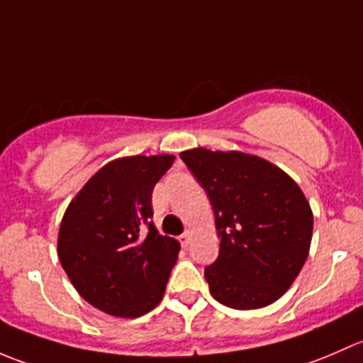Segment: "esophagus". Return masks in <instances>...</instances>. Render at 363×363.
Wrapping results in <instances>:
<instances>
[{
    "label": "esophagus",
    "instance_id": "34e87169",
    "mask_svg": "<svg viewBox=\"0 0 363 363\" xmlns=\"http://www.w3.org/2000/svg\"><path fill=\"white\" fill-rule=\"evenodd\" d=\"M190 239H192V234L190 233H183L180 236V245L183 246V248H186V246L190 245Z\"/></svg>",
    "mask_w": 363,
    "mask_h": 363
}]
</instances>
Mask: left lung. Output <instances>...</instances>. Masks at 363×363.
I'll return each instance as SVG.
<instances>
[{"label": "left lung", "instance_id": "1", "mask_svg": "<svg viewBox=\"0 0 363 363\" xmlns=\"http://www.w3.org/2000/svg\"><path fill=\"white\" fill-rule=\"evenodd\" d=\"M180 157L215 211L220 253L204 269L209 292L233 309L278 301L311 246L313 211L301 186L278 166L245 152L201 147Z\"/></svg>", "mask_w": 363, "mask_h": 363}]
</instances>
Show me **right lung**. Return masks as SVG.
Returning <instances> with one entry per match:
<instances>
[{
	"label": "right lung",
	"instance_id": "1",
	"mask_svg": "<svg viewBox=\"0 0 363 363\" xmlns=\"http://www.w3.org/2000/svg\"><path fill=\"white\" fill-rule=\"evenodd\" d=\"M174 155H133L103 166L62 216L57 255L77 292L99 311L138 318L166 292L180 242L150 218L155 183Z\"/></svg>",
	"mask_w": 363,
	"mask_h": 363
}]
</instances>
